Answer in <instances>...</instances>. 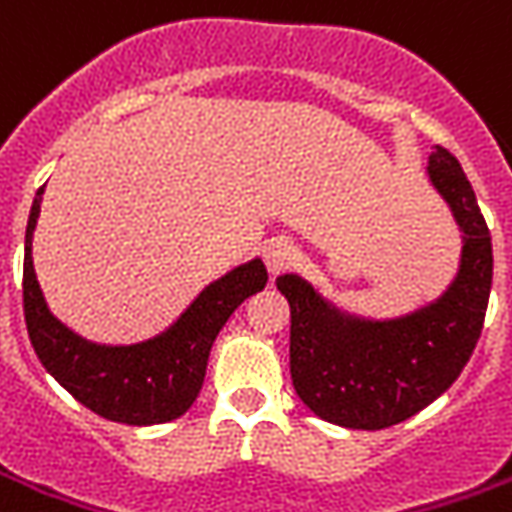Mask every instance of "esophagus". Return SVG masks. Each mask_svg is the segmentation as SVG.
Wrapping results in <instances>:
<instances>
[{"label":"esophagus","mask_w":512,"mask_h":512,"mask_svg":"<svg viewBox=\"0 0 512 512\" xmlns=\"http://www.w3.org/2000/svg\"><path fill=\"white\" fill-rule=\"evenodd\" d=\"M263 263H266L269 274H283V271L294 263V246L288 241H283V238L269 241L263 246Z\"/></svg>","instance_id":"1"}]
</instances>
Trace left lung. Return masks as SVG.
Segmentation results:
<instances>
[{"instance_id": "8db88e82", "label": "left lung", "mask_w": 512, "mask_h": 512, "mask_svg": "<svg viewBox=\"0 0 512 512\" xmlns=\"http://www.w3.org/2000/svg\"><path fill=\"white\" fill-rule=\"evenodd\" d=\"M429 176L462 229L460 274L429 308L358 322L300 277L277 280L291 308L294 389L314 415L344 429H387L417 415L460 378L479 342L493 280L488 224L457 156L437 145Z\"/></svg>"}]
</instances>
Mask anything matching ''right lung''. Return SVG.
<instances>
[{
  "mask_svg": "<svg viewBox=\"0 0 512 512\" xmlns=\"http://www.w3.org/2000/svg\"><path fill=\"white\" fill-rule=\"evenodd\" d=\"M41 190L27 221L22 277L24 322L36 356L61 387L106 420L128 426H154L182 417L204 384L207 358L218 330L224 328V322L246 297L266 285V266L260 260H252L241 269L229 271L154 342L134 347H97L66 330L47 311V302L41 297L30 257V238L41 212Z\"/></svg>",
  "mask_w": 512,
  "mask_h": 512,
  "instance_id": "add662e5",
  "label": "right lung"
}]
</instances>
